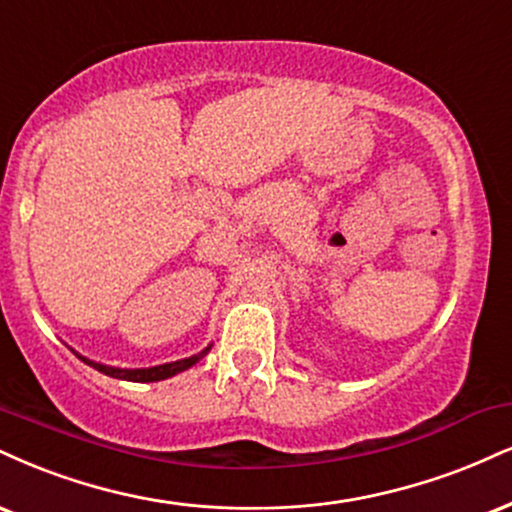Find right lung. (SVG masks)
<instances>
[{
	"instance_id": "add662e5",
	"label": "right lung",
	"mask_w": 512,
	"mask_h": 512,
	"mask_svg": "<svg viewBox=\"0 0 512 512\" xmlns=\"http://www.w3.org/2000/svg\"><path fill=\"white\" fill-rule=\"evenodd\" d=\"M207 353H209V348H205L202 353H197L193 357H186V360H176V362H169V365H159V367H150V369H116V367L100 365V362L85 360V357H80V355L78 357L83 362H88L90 367H95L97 372L107 374V377L126 379V381H159V379H166V377H174V374L183 372V369L193 367L195 362H200Z\"/></svg>"
}]
</instances>
